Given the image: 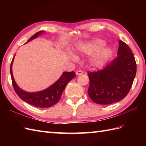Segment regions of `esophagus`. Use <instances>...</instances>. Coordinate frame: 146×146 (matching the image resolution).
<instances>
[{
    "instance_id": "34e87169",
    "label": "esophagus",
    "mask_w": 146,
    "mask_h": 146,
    "mask_svg": "<svg viewBox=\"0 0 146 146\" xmlns=\"http://www.w3.org/2000/svg\"><path fill=\"white\" fill-rule=\"evenodd\" d=\"M83 74V71H77L76 72V75H82Z\"/></svg>"
}]
</instances>
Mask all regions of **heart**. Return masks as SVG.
<instances>
[{
    "label": "heart",
    "mask_w": 146,
    "mask_h": 146,
    "mask_svg": "<svg viewBox=\"0 0 146 146\" xmlns=\"http://www.w3.org/2000/svg\"><path fill=\"white\" fill-rule=\"evenodd\" d=\"M105 44L104 40L96 39L85 44H78L76 47V54H92L90 59L92 66L102 68L105 66L113 54L112 49L109 46H104Z\"/></svg>",
    "instance_id": "obj_1"
}]
</instances>
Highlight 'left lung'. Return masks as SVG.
<instances>
[{
    "label": "left lung",
    "mask_w": 146,
    "mask_h": 146,
    "mask_svg": "<svg viewBox=\"0 0 146 146\" xmlns=\"http://www.w3.org/2000/svg\"><path fill=\"white\" fill-rule=\"evenodd\" d=\"M118 56L104 70L88 73L89 97L95 103L108 105L124 98L135 78L136 63L131 49L119 41Z\"/></svg>",
    "instance_id": "left-lung-1"
}]
</instances>
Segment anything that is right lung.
<instances>
[{
  "label": "right lung",
  "instance_id": "right-lung-1",
  "mask_svg": "<svg viewBox=\"0 0 146 146\" xmlns=\"http://www.w3.org/2000/svg\"><path fill=\"white\" fill-rule=\"evenodd\" d=\"M44 33H45V31H43L36 33L27 42L37 38L39 36L42 35ZM14 58L15 55L11 62L10 69L14 89L17 95L22 100L33 106L40 108H48L53 106L60 100L61 95L68 83L75 76V73L74 71H71V72L64 71L62 73L61 76L56 82H55L53 84L49 86L47 88L35 92H26L21 88L14 80L13 73H12V64H13Z\"/></svg>",
  "mask_w": 146,
  "mask_h": 146
}]
</instances>
